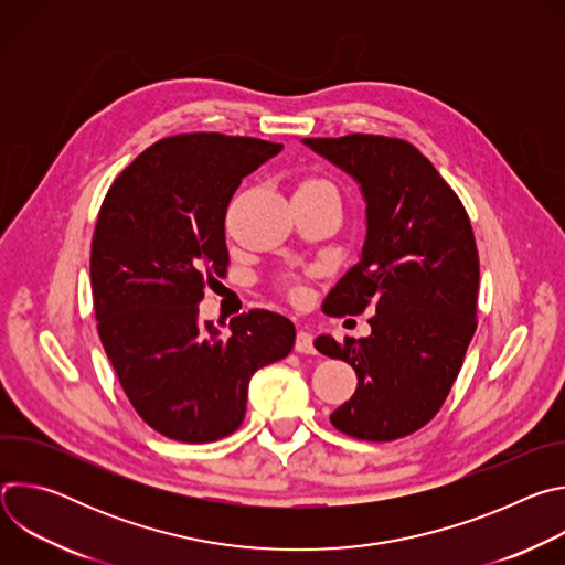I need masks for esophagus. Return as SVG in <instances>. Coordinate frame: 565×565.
Instances as JSON below:
<instances>
[{
  "label": "esophagus",
  "mask_w": 565,
  "mask_h": 565,
  "mask_svg": "<svg viewBox=\"0 0 565 565\" xmlns=\"http://www.w3.org/2000/svg\"><path fill=\"white\" fill-rule=\"evenodd\" d=\"M295 351L297 353H315V344H312V333L306 329L297 331V340H295Z\"/></svg>",
  "instance_id": "1"
}]
</instances>
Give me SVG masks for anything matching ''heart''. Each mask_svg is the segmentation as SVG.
<instances>
[{
  "label": "heart",
  "instance_id": "heart-1",
  "mask_svg": "<svg viewBox=\"0 0 565 565\" xmlns=\"http://www.w3.org/2000/svg\"><path fill=\"white\" fill-rule=\"evenodd\" d=\"M312 185H329V183L327 181H319V179H308L299 188H312Z\"/></svg>",
  "mask_w": 565,
  "mask_h": 565
}]
</instances>
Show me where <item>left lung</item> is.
I'll use <instances>...</instances> for the list:
<instances>
[{"label":"left lung","mask_w":565,"mask_h":565,"mask_svg":"<svg viewBox=\"0 0 565 565\" xmlns=\"http://www.w3.org/2000/svg\"><path fill=\"white\" fill-rule=\"evenodd\" d=\"M351 174L366 201L360 262L324 301L329 315L373 306L371 335H319L315 349L349 362L358 388L331 414L347 436L388 443L443 407L476 331L478 250L469 216L429 158L402 138H303Z\"/></svg>","instance_id":"8db88e82"}]
</instances>
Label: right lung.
I'll list each match as a JSON object with an SVG mask.
<instances>
[{
	"instance_id": "add662e5",
	"label": "right lung",
	"mask_w": 565,
	"mask_h": 565,
	"mask_svg": "<svg viewBox=\"0 0 565 565\" xmlns=\"http://www.w3.org/2000/svg\"><path fill=\"white\" fill-rule=\"evenodd\" d=\"M279 142L179 134L147 147L109 188L92 241L98 335L136 414L179 443H212L244 423L257 369L286 358L292 321L255 308L227 335L199 321L225 277V212L241 179Z\"/></svg>"
}]
</instances>
